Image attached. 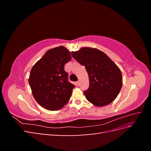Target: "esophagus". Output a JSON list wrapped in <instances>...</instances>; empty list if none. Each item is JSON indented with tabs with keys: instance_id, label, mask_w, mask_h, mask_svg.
Returning a JSON list of instances; mask_svg holds the SVG:
<instances>
[{
	"instance_id": "esophagus-1",
	"label": "esophagus",
	"mask_w": 151,
	"mask_h": 151,
	"mask_svg": "<svg viewBox=\"0 0 151 151\" xmlns=\"http://www.w3.org/2000/svg\"><path fill=\"white\" fill-rule=\"evenodd\" d=\"M76 84H77V86H79L80 85V81H77L76 82Z\"/></svg>"
}]
</instances>
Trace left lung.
Listing matches in <instances>:
<instances>
[{
  "label": "left lung",
  "mask_w": 151,
  "mask_h": 151,
  "mask_svg": "<svg viewBox=\"0 0 151 151\" xmlns=\"http://www.w3.org/2000/svg\"><path fill=\"white\" fill-rule=\"evenodd\" d=\"M72 57L88 72L89 86L84 91L86 99L96 106L112 103L122 86L120 68L104 52L96 48L84 47L72 52Z\"/></svg>",
  "instance_id": "8db88e82"
}]
</instances>
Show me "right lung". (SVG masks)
I'll return each mask as SVG.
<instances>
[{
    "label": "right lung",
    "instance_id": "1",
    "mask_svg": "<svg viewBox=\"0 0 151 151\" xmlns=\"http://www.w3.org/2000/svg\"><path fill=\"white\" fill-rule=\"evenodd\" d=\"M70 59V51L60 46L48 50L32 67L29 84L41 106L58 110L69 101L75 86L68 82L64 65Z\"/></svg>",
    "mask_w": 151,
    "mask_h": 151
}]
</instances>
